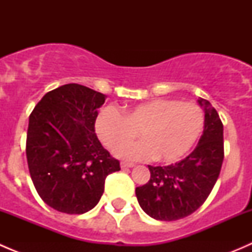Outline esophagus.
I'll return each mask as SVG.
<instances>
[{
	"label": "esophagus",
	"mask_w": 252,
	"mask_h": 252,
	"mask_svg": "<svg viewBox=\"0 0 252 252\" xmlns=\"http://www.w3.org/2000/svg\"><path fill=\"white\" fill-rule=\"evenodd\" d=\"M122 169H126V168H133L134 163H128V162H122L121 163Z\"/></svg>",
	"instance_id": "34e87169"
}]
</instances>
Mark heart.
<instances>
[{
    "label": "heart",
    "instance_id": "obj_1",
    "mask_svg": "<svg viewBox=\"0 0 252 252\" xmlns=\"http://www.w3.org/2000/svg\"><path fill=\"white\" fill-rule=\"evenodd\" d=\"M204 126L205 116L199 106L174 98L145 101L124 108L122 113L106 107L95 121L96 134L105 146L114 149L121 145L114 150L118 157L129 161L154 157L163 163L183 158L199 140ZM136 131L142 141L126 144Z\"/></svg>",
    "mask_w": 252,
    "mask_h": 252
}]
</instances>
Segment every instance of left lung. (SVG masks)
Returning a JSON list of instances; mask_svg holds the SVG:
<instances>
[{
	"label": "left lung",
	"mask_w": 252,
	"mask_h": 252,
	"mask_svg": "<svg viewBox=\"0 0 252 252\" xmlns=\"http://www.w3.org/2000/svg\"><path fill=\"white\" fill-rule=\"evenodd\" d=\"M205 111L204 133L194 151L169 166H149L150 180L135 189L139 205L157 220H177L191 215L212 191L224 158L223 124L208 101L200 98Z\"/></svg>",
	"instance_id": "8db88e82"
}]
</instances>
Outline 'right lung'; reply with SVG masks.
Here are the masks:
<instances>
[{
    "label": "right lung",
    "instance_id": "right-lung-1",
    "mask_svg": "<svg viewBox=\"0 0 252 252\" xmlns=\"http://www.w3.org/2000/svg\"><path fill=\"white\" fill-rule=\"evenodd\" d=\"M107 96L79 84L47 93L29 117L27 159L34 187L45 204L68 215L95 207L118 159L95 133L97 108Z\"/></svg>",
    "mask_w": 252,
    "mask_h": 252
}]
</instances>
